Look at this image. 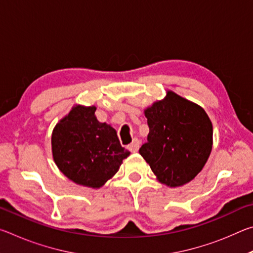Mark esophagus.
I'll use <instances>...</instances> for the list:
<instances>
[{
    "mask_svg": "<svg viewBox=\"0 0 253 253\" xmlns=\"http://www.w3.org/2000/svg\"><path fill=\"white\" fill-rule=\"evenodd\" d=\"M138 148H139V140L137 138L132 139V142L128 145V149H129L131 153H136L138 151Z\"/></svg>",
    "mask_w": 253,
    "mask_h": 253,
    "instance_id": "34e87169",
    "label": "esophagus"
}]
</instances>
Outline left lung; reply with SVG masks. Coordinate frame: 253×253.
<instances>
[{"label":"left lung","instance_id":"1","mask_svg":"<svg viewBox=\"0 0 253 253\" xmlns=\"http://www.w3.org/2000/svg\"><path fill=\"white\" fill-rule=\"evenodd\" d=\"M144 113L149 132L139 154L156 178L169 187L192 181L212 151L213 127L208 114L170 90Z\"/></svg>","mask_w":253,"mask_h":253}]
</instances>
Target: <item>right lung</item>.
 <instances>
[{
	"instance_id": "add662e5",
	"label": "right lung",
	"mask_w": 253,
	"mask_h": 253,
	"mask_svg": "<svg viewBox=\"0 0 253 253\" xmlns=\"http://www.w3.org/2000/svg\"><path fill=\"white\" fill-rule=\"evenodd\" d=\"M95 106L72 107L53 128V161L79 185L99 188L118 172L130 152L122 147L116 130L98 122Z\"/></svg>"
}]
</instances>
